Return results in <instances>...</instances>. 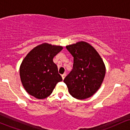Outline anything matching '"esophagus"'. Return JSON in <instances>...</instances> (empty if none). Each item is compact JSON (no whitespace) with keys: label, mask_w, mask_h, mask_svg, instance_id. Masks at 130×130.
Listing matches in <instances>:
<instances>
[{"label":"esophagus","mask_w":130,"mask_h":130,"mask_svg":"<svg viewBox=\"0 0 130 130\" xmlns=\"http://www.w3.org/2000/svg\"><path fill=\"white\" fill-rule=\"evenodd\" d=\"M65 76H66V74H65V73L62 74V79H64V78H65Z\"/></svg>","instance_id":"esophagus-1"}]
</instances>
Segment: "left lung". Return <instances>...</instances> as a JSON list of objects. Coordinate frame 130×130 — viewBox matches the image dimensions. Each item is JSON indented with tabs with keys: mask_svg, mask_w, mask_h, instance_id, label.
Masks as SVG:
<instances>
[{
	"mask_svg": "<svg viewBox=\"0 0 130 130\" xmlns=\"http://www.w3.org/2000/svg\"><path fill=\"white\" fill-rule=\"evenodd\" d=\"M74 57L73 70L64 79L73 97L84 100L96 92L103 81L106 67L95 49L86 41L66 46Z\"/></svg>",
	"mask_w": 130,
	"mask_h": 130,
	"instance_id": "8db88e82",
	"label": "left lung"
}]
</instances>
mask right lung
Masks as SVG:
<instances>
[{
  "label": "right lung",
  "instance_id": "add662e5",
  "mask_svg": "<svg viewBox=\"0 0 130 130\" xmlns=\"http://www.w3.org/2000/svg\"><path fill=\"white\" fill-rule=\"evenodd\" d=\"M62 50L61 46L44 43L32 49L25 57L19 68V74L22 86L29 95L44 99L62 81L53 58Z\"/></svg>",
  "mask_w": 130,
  "mask_h": 130
}]
</instances>
